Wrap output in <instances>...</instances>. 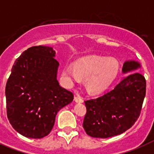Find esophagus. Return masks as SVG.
<instances>
[{
    "label": "esophagus",
    "instance_id": "obj_1",
    "mask_svg": "<svg viewBox=\"0 0 154 154\" xmlns=\"http://www.w3.org/2000/svg\"><path fill=\"white\" fill-rule=\"evenodd\" d=\"M74 101L75 102H77V103H82L83 102V98H82L81 96H75Z\"/></svg>",
    "mask_w": 154,
    "mask_h": 154
}]
</instances>
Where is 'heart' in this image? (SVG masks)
<instances>
[{
    "instance_id": "1",
    "label": "heart",
    "mask_w": 154,
    "mask_h": 154,
    "mask_svg": "<svg viewBox=\"0 0 154 154\" xmlns=\"http://www.w3.org/2000/svg\"><path fill=\"white\" fill-rule=\"evenodd\" d=\"M119 69L114 59H107L99 56H91L77 61L76 65L68 64L62 75L68 84L78 83L85 78V86L92 94L104 91L113 81Z\"/></svg>"
}]
</instances>
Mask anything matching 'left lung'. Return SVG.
Wrapping results in <instances>:
<instances>
[{
	"mask_svg": "<svg viewBox=\"0 0 154 154\" xmlns=\"http://www.w3.org/2000/svg\"><path fill=\"white\" fill-rule=\"evenodd\" d=\"M140 67L138 62L128 60L124 63L122 72L126 73ZM146 91L145 77L139 72H133L123 77L112 90L85 101V133L92 137L108 138L131 128L140 116Z\"/></svg>",
	"mask_w": 154,
	"mask_h": 154,
	"instance_id": "left-lung-1",
	"label": "left lung"
}]
</instances>
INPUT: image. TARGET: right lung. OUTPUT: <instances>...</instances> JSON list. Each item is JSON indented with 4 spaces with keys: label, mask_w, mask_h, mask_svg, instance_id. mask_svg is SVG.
I'll use <instances>...</instances> for the list:
<instances>
[{
    "label": "right lung",
    "mask_w": 154,
    "mask_h": 154,
    "mask_svg": "<svg viewBox=\"0 0 154 154\" xmlns=\"http://www.w3.org/2000/svg\"><path fill=\"white\" fill-rule=\"evenodd\" d=\"M49 46H32L15 60L5 86L7 117L19 134L42 138L51 132L57 112L73 100L57 80L59 63Z\"/></svg>",
    "instance_id": "obj_1"
}]
</instances>
